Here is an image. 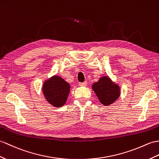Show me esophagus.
I'll return each instance as SVG.
<instances>
[{"mask_svg":"<svg viewBox=\"0 0 159 159\" xmlns=\"http://www.w3.org/2000/svg\"><path fill=\"white\" fill-rule=\"evenodd\" d=\"M87 81H84L83 83H79V85L81 87H85L87 86Z\"/></svg>","mask_w":159,"mask_h":159,"instance_id":"1","label":"esophagus"}]
</instances>
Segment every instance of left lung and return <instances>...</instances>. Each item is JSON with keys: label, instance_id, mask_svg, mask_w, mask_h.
<instances>
[{"label": "left lung", "instance_id": "8db88e82", "mask_svg": "<svg viewBox=\"0 0 159 159\" xmlns=\"http://www.w3.org/2000/svg\"><path fill=\"white\" fill-rule=\"evenodd\" d=\"M92 89L99 102L104 106L113 104L119 98L120 94V87L112 82L107 76L101 77L98 82L93 83Z\"/></svg>", "mask_w": 159, "mask_h": 159}]
</instances>
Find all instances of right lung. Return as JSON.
Instances as JSON below:
<instances>
[{
	"instance_id": "add662e5",
	"label": "right lung",
	"mask_w": 159,
	"mask_h": 159,
	"mask_svg": "<svg viewBox=\"0 0 159 159\" xmlns=\"http://www.w3.org/2000/svg\"><path fill=\"white\" fill-rule=\"evenodd\" d=\"M70 91V84L57 75L45 80L43 85V93L46 100L56 108L65 104Z\"/></svg>"
}]
</instances>
